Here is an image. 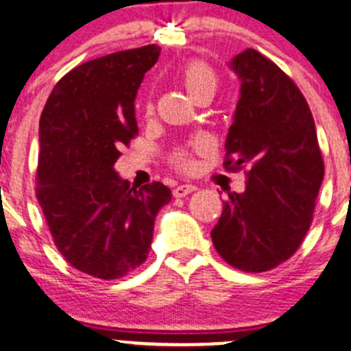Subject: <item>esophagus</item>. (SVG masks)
Returning a JSON list of instances; mask_svg holds the SVG:
<instances>
[{
    "label": "esophagus",
    "instance_id": "1",
    "mask_svg": "<svg viewBox=\"0 0 351 351\" xmlns=\"http://www.w3.org/2000/svg\"><path fill=\"white\" fill-rule=\"evenodd\" d=\"M195 189H197L195 185H178V187H175V191H173V195H175V197H185V195L192 194Z\"/></svg>",
    "mask_w": 351,
    "mask_h": 351
}]
</instances>
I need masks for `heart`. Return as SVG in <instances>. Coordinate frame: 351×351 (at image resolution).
<instances>
[{"mask_svg": "<svg viewBox=\"0 0 351 351\" xmlns=\"http://www.w3.org/2000/svg\"><path fill=\"white\" fill-rule=\"evenodd\" d=\"M180 82L189 93V96L195 101L201 99H211L213 94L217 93L219 87V78L215 69L208 64L203 59H191L185 62L180 71ZM145 117H152L154 113V103L152 99H147L145 103ZM208 150V143L203 140H197L191 145H182V147H175L169 152L168 162L171 168L182 173H191L194 169V154H203Z\"/></svg>", "mask_w": 351, "mask_h": 351, "instance_id": "1", "label": "heart"}]
</instances>
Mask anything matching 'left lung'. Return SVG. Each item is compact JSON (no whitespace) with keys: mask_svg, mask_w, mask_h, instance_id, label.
Instances as JSON below:
<instances>
[{"mask_svg":"<svg viewBox=\"0 0 351 351\" xmlns=\"http://www.w3.org/2000/svg\"><path fill=\"white\" fill-rule=\"evenodd\" d=\"M230 68L241 96L226 140L227 171L245 169L243 194L230 192L211 239L220 257L245 273L289 261L313 222L324 159L308 101L292 78L254 49Z\"/></svg>","mask_w":351,"mask_h":351,"instance_id":"left-lung-1","label":"left lung"}]
</instances>
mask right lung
<instances>
[{
    "label": "right lung",
    "mask_w": 351,
    "mask_h": 351,
    "mask_svg": "<svg viewBox=\"0 0 351 351\" xmlns=\"http://www.w3.org/2000/svg\"><path fill=\"white\" fill-rule=\"evenodd\" d=\"M160 47L121 50L73 68L40 119L36 197L59 254L85 274L117 280L148 257L164 183L140 191L115 173L138 134L134 99Z\"/></svg>",
    "instance_id": "1"
}]
</instances>
